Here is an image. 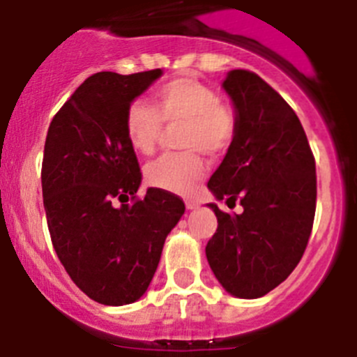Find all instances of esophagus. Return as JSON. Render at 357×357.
Instances as JSON below:
<instances>
[{"mask_svg": "<svg viewBox=\"0 0 357 357\" xmlns=\"http://www.w3.org/2000/svg\"><path fill=\"white\" fill-rule=\"evenodd\" d=\"M185 204H187L188 210H194L197 206V203L194 199H187V201H185Z\"/></svg>", "mask_w": 357, "mask_h": 357, "instance_id": "34e87169", "label": "esophagus"}]
</instances>
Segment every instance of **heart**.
Instances as JSON below:
<instances>
[{
	"mask_svg": "<svg viewBox=\"0 0 357 357\" xmlns=\"http://www.w3.org/2000/svg\"><path fill=\"white\" fill-rule=\"evenodd\" d=\"M163 123L179 126L178 145L185 151L169 153L149 163V185L185 194L203 178V154L219 158L237 135V113L219 100L213 88L196 79H174L154 93V105L135 100L126 111V135L136 153L153 154L163 135Z\"/></svg>",
	"mask_w": 357,
	"mask_h": 357,
	"instance_id": "1",
	"label": "heart"
}]
</instances>
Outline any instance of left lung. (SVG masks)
<instances>
[{
    "label": "left lung",
    "mask_w": 357,
    "mask_h": 357,
    "mask_svg": "<svg viewBox=\"0 0 357 357\" xmlns=\"http://www.w3.org/2000/svg\"><path fill=\"white\" fill-rule=\"evenodd\" d=\"M225 89L237 109V135L208 181L217 230L206 259L217 280L238 298H259L298 266L316 212V167L307 136L289 104L264 79L234 70Z\"/></svg>",
    "instance_id": "8db88e82"
}]
</instances>
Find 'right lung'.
Masks as SVG:
<instances>
[{"instance_id":"right-lung-1","label":"right lung","mask_w":357,"mask_h":357,"mask_svg":"<svg viewBox=\"0 0 357 357\" xmlns=\"http://www.w3.org/2000/svg\"><path fill=\"white\" fill-rule=\"evenodd\" d=\"M161 70L100 71L57 111L43 156V201L61 264L82 293L104 305L140 298L169 231L185 212L179 196L149 188L126 135V111Z\"/></svg>"}]
</instances>
